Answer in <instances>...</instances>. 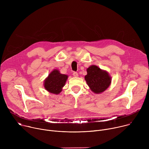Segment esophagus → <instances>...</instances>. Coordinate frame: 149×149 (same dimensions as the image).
Segmentation results:
<instances>
[{
    "mask_svg": "<svg viewBox=\"0 0 149 149\" xmlns=\"http://www.w3.org/2000/svg\"><path fill=\"white\" fill-rule=\"evenodd\" d=\"M73 76L75 77H78V74L77 72H73Z\"/></svg>",
    "mask_w": 149,
    "mask_h": 149,
    "instance_id": "obj_1",
    "label": "esophagus"
}]
</instances>
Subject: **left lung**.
<instances>
[{
  "mask_svg": "<svg viewBox=\"0 0 149 149\" xmlns=\"http://www.w3.org/2000/svg\"><path fill=\"white\" fill-rule=\"evenodd\" d=\"M87 74L85 76L88 86L95 94H100L107 90L111 82V77L106 71L96 65H91L87 69Z\"/></svg>",
  "mask_w": 149,
  "mask_h": 149,
  "instance_id": "8db88e82",
  "label": "left lung"
}]
</instances>
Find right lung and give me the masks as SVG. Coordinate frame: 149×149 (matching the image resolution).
Listing matches in <instances>:
<instances>
[{"label":"right lung","instance_id":"1","mask_svg":"<svg viewBox=\"0 0 149 149\" xmlns=\"http://www.w3.org/2000/svg\"><path fill=\"white\" fill-rule=\"evenodd\" d=\"M68 78V75L62 74L58 70H54L44 81V87L48 92L59 94Z\"/></svg>","mask_w":149,"mask_h":149}]
</instances>
